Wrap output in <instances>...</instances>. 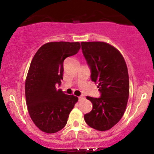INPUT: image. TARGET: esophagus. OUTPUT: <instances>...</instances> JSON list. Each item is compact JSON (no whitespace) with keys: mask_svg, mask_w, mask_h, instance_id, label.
I'll return each mask as SVG.
<instances>
[{"mask_svg":"<svg viewBox=\"0 0 154 154\" xmlns=\"http://www.w3.org/2000/svg\"><path fill=\"white\" fill-rule=\"evenodd\" d=\"M82 99H84V96L83 95H82V96H80L78 97V100H79V101H80V100H82Z\"/></svg>","mask_w":154,"mask_h":154,"instance_id":"1","label":"esophagus"}]
</instances>
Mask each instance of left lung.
I'll return each mask as SVG.
<instances>
[{
  "mask_svg": "<svg viewBox=\"0 0 154 154\" xmlns=\"http://www.w3.org/2000/svg\"><path fill=\"white\" fill-rule=\"evenodd\" d=\"M82 51L98 84L99 98L87 97L93 105L85 122L100 131L111 129L123 116L129 96L128 68L121 53L104 42H82Z\"/></svg>",
  "mask_w": 154,
  "mask_h": 154,
  "instance_id": "1",
  "label": "left lung"
}]
</instances>
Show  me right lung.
Masks as SVG:
<instances>
[{
	"instance_id": "1",
	"label": "right lung",
	"mask_w": 154,
	"mask_h": 154,
	"mask_svg": "<svg viewBox=\"0 0 154 154\" xmlns=\"http://www.w3.org/2000/svg\"><path fill=\"white\" fill-rule=\"evenodd\" d=\"M79 42H51L43 45L31 62L25 84L29 114L35 125L48 134L65 127L78 98L65 94L60 85L63 74V61L77 54Z\"/></svg>"
}]
</instances>
